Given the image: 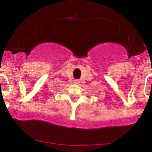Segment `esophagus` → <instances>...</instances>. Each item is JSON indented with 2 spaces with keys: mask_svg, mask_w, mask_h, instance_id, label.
Returning a JSON list of instances; mask_svg holds the SVG:
<instances>
[{
  "mask_svg": "<svg viewBox=\"0 0 152 152\" xmlns=\"http://www.w3.org/2000/svg\"><path fill=\"white\" fill-rule=\"evenodd\" d=\"M73 82H74V84H76V85H78V84L80 83V81H79V79H75V80L73 81Z\"/></svg>",
  "mask_w": 152,
  "mask_h": 152,
  "instance_id": "obj_1",
  "label": "esophagus"
}]
</instances>
